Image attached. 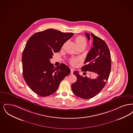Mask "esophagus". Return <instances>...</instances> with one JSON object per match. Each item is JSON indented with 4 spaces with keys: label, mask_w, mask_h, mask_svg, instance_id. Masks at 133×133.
Returning a JSON list of instances; mask_svg holds the SVG:
<instances>
[{
    "label": "esophagus",
    "mask_w": 133,
    "mask_h": 133,
    "mask_svg": "<svg viewBox=\"0 0 133 133\" xmlns=\"http://www.w3.org/2000/svg\"><path fill=\"white\" fill-rule=\"evenodd\" d=\"M74 72V69H71V74H72Z\"/></svg>",
    "instance_id": "1"
}]
</instances>
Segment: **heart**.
<instances>
[{"instance_id":"1","label":"heart","mask_w":133,"mask_h":133,"mask_svg":"<svg viewBox=\"0 0 133 133\" xmlns=\"http://www.w3.org/2000/svg\"><path fill=\"white\" fill-rule=\"evenodd\" d=\"M75 42L76 43V44L77 46H80L82 45L85 46L87 44V41L85 37L82 36H78L75 38ZM79 61V59L76 58H72L70 59V62L71 64L75 65L77 63V62Z\"/></svg>"}]
</instances>
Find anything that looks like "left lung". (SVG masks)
Segmentation results:
<instances>
[{
    "label": "left lung",
    "instance_id": "obj_1",
    "mask_svg": "<svg viewBox=\"0 0 133 133\" xmlns=\"http://www.w3.org/2000/svg\"><path fill=\"white\" fill-rule=\"evenodd\" d=\"M85 35L90 41V35L88 33ZM91 36L94 39V46L87 54L84 62L85 65L82 67V71H89L90 74H96L97 77L91 79L82 76L78 71H75L74 74L77 79L72 85L75 95L86 99L95 96L104 87L111 67L110 53L106 43L92 33Z\"/></svg>",
    "mask_w": 133,
    "mask_h": 133
}]
</instances>
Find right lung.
Instances as JSON below:
<instances>
[{
	"label": "right lung",
	"instance_id": "1",
	"mask_svg": "<svg viewBox=\"0 0 133 133\" xmlns=\"http://www.w3.org/2000/svg\"><path fill=\"white\" fill-rule=\"evenodd\" d=\"M73 35L49 29L34 34L28 41L22 54L23 75L28 85L37 95L53 94L70 73L67 65L62 63L55 67L50 59Z\"/></svg>",
	"mask_w": 133,
	"mask_h": 133
}]
</instances>
